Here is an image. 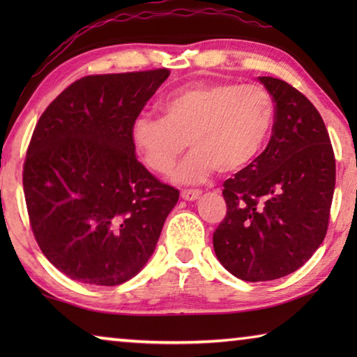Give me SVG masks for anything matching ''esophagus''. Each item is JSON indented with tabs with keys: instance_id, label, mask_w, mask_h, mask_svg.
<instances>
[{
	"instance_id": "1",
	"label": "esophagus",
	"mask_w": 357,
	"mask_h": 357,
	"mask_svg": "<svg viewBox=\"0 0 357 357\" xmlns=\"http://www.w3.org/2000/svg\"><path fill=\"white\" fill-rule=\"evenodd\" d=\"M202 195V190H193V189H185L181 192V197H183V200L185 202H195L200 198Z\"/></svg>"
}]
</instances>
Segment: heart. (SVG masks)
<instances>
[{"label":"heart","mask_w":357,"mask_h":357,"mask_svg":"<svg viewBox=\"0 0 357 357\" xmlns=\"http://www.w3.org/2000/svg\"><path fill=\"white\" fill-rule=\"evenodd\" d=\"M164 118L142 114L130 128V142L151 170L173 168L190 143L193 149L172 178L181 184L208 179L215 168L234 173L261 153L275 116L273 96L258 84L193 83L167 96Z\"/></svg>","instance_id":"obj_1"}]
</instances>
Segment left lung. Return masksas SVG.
<instances>
[{
	"label": "left lung",
	"mask_w": 357,
	"mask_h": 357,
	"mask_svg": "<svg viewBox=\"0 0 357 357\" xmlns=\"http://www.w3.org/2000/svg\"><path fill=\"white\" fill-rule=\"evenodd\" d=\"M273 96L268 146L223 183L225 219L214 231L215 257L245 282L294 273L321 245L335 187V159L321 114L287 82L258 77Z\"/></svg>",
	"instance_id": "1"
}]
</instances>
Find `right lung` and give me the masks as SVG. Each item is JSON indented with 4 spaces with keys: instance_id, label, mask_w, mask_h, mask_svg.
<instances>
[{
    "instance_id": "right-lung-1",
    "label": "right lung",
    "mask_w": 357,
    "mask_h": 357,
    "mask_svg": "<svg viewBox=\"0 0 357 357\" xmlns=\"http://www.w3.org/2000/svg\"><path fill=\"white\" fill-rule=\"evenodd\" d=\"M170 70L83 77L36 124L23 167L29 222L58 271L88 285L130 280L155 250L179 192L135 157L132 123Z\"/></svg>"
}]
</instances>
